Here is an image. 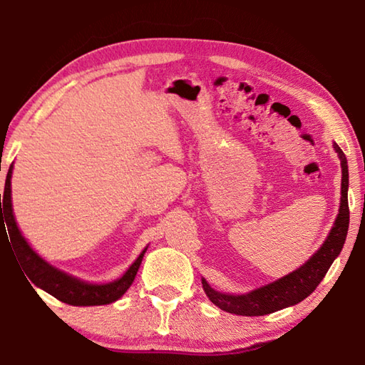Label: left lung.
Masks as SVG:
<instances>
[{
	"label": "left lung",
	"instance_id": "left-lung-1",
	"mask_svg": "<svg viewBox=\"0 0 365 365\" xmlns=\"http://www.w3.org/2000/svg\"><path fill=\"white\" fill-rule=\"evenodd\" d=\"M335 151L338 153L339 160H341V205H339V214L335 220V225L330 230V235L327 237L322 248L298 270L248 294L233 296L214 292L207 285V282L202 280V288H205L207 298L215 306L220 307L222 311L248 317L265 316V314H272L288 306L298 304L302 299H306L317 288L319 283L324 280L331 262L341 252L349 227L348 163H346L344 153L338 145H335Z\"/></svg>",
	"mask_w": 365,
	"mask_h": 365
}]
</instances>
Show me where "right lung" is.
<instances>
[{
  "label": "right lung",
  "mask_w": 365,
  "mask_h": 365,
  "mask_svg": "<svg viewBox=\"0 0 365 365\" xmlns=\"http://www.w3.org/2000/svg\"><path fill=\"white\" fill-rule=\"evenodd\" d=\"M11 174H12V165L6 175L4 183V193L0 195V227H8L11 246L14 250L17 261H19L21 267L26 272V275L41 289H45L54 298L66 302L71 306H101L109 304L120 298V296L130 288L132 282L135 280L138 267L143 259L145 251L138 256L130 269L123 274L119 280L113 283H106V285H93V283H85L82 280L73 279L64 272L54 269L53 265L43 261V259L36 255V252L30 248L26 238L22 237L19 228L16 225L14 215H12V205H11ZM4 206H1V202ZM5 217L3 218L2 215Z\"/></svg>",
  "instance_id": "obj_1"
}]
</instances>
